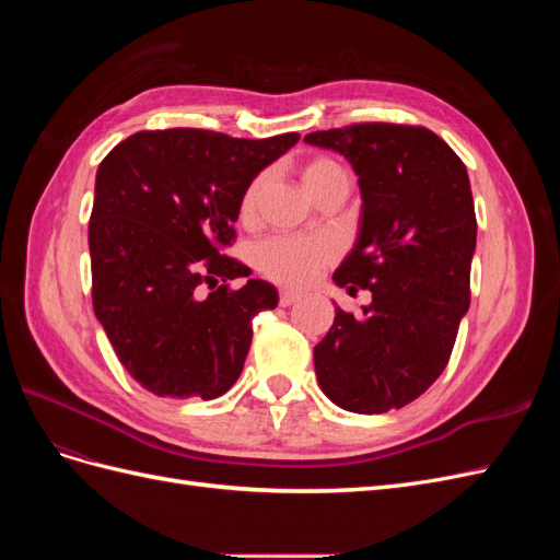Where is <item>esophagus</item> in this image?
I'll return each mask as SVG.
<instances>
[{
    "mask_svg": "<svg viewBox=\"0 0 560 560\" xmlns=\"http://www.w3.org/2000/svg\"><path fill=\"white\" fill-rule=\"evenodd\" d=\"M301 299L299 292H292V290H282L280 292V306H292V303H296Z\"/></svg>",
    "mask_w": 560,
    "mask_h": 560,
    "instance_id": "obj_1",
    "label": "esophagus"
}]
</instances>
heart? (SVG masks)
Listing matches in <instances>:
<instances>
[{"label": "heart", "instance_id": "1", "mask_svg": "<svg viewBox=\"0 0 560 560\" xmlns=\"http://www.w3.org/2000/svg\"><path fill=\"white\" fill-rule=\"evenodd\" d=\"M331 175H341L338 167L329 159H313L301 167V179L311 191L313 186L325 182ZM264 177L254 179L241 200V217H252L257 208V198L264 186ZM336 257V245L327 238H294V235H282V238H270L261 243L254 252V261L259 270L282 284H306L311 282L322 266H327Z\"/></svg>", "mask_w": 560, "mask_h": 560}]
</instances>
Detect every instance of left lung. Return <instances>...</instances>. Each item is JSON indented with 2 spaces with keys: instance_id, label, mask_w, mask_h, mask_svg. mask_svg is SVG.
I'll return each mask as SVG.
<instances>
[{
  "instance_id": "left-lung-1",
  "label": "left lung",
  "mask_w": 560,
  "mask_h": 560,
  "mask_svg": "<svg viewBox=\"0 0 560 560\" xmlns=\"http://www.w3.org/2000/svg\"><path fill=\"white\" fill-rule=\"evenodd\" d=\"M303 142L341 154L360 177L358 238L334 282L371 292L358 317L336 306L313 348L317 383L352 413L401 409L446 369L469 308L477 217L467 167L413 126L358 124Z\"/></svg>"
}]
</instances>
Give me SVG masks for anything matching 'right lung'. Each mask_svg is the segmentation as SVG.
I'll list each match as a JSON object with an SVG mask.
<instances>
[{
  "label": "right lung",
  "mask_w": 560,
  "mask_h": 560,
  "mask_svg": "<svg viewBox=\"0 0 560 560\" xmlns=\"http://www.w3.org/2000/svg\"><path fill=\"white\" fill-rule=\"evenodd\" d=\"M299 132L238 140L212 130L135 132L95 175L93 311L128 374L159 397H222L238 381L252 317L278 290L224 257L252 179ZM247 277L241 291L199 284Z\"/></svg>",
  "instance_id": "add662e5"
}]
</instances>
